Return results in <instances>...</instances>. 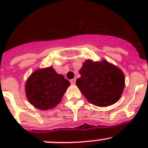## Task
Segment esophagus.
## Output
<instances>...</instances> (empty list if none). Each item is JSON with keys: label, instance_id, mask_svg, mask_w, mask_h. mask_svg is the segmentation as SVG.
<instances>
[{"label": "esophagus", "instance_id": "34e87169", "mask_svg": "<svg viewBox=\"0 0 148 148\" xmlns=\"http://www.w3.org/2000/svg\"><path fill=\"white\" fill-rule=\"evenodd\" d=\"M75 82H76V78H73V79H71L70 80V83H71V84H75Z\"/></svg>", "mask_w": 148, "mask_h": 148}]
</instances>
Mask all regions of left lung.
<instances>
[{"mask_svg": "<svg viewBox=\"0 0 148 148\" xmlns=\"http://www.w3.org/2000/svg\"><path fill=\"white\" fill-rule=\"evenodd\" d=\"M76 85L89 102L98 107L112 105L119 101L125 87V75L119 68L106 60H87L79 70Z\"/></svg>", "mask_w": 148, "mask_h": 148, "instance_id": "left-lung-1", "label": "left lung"}]
</instances>
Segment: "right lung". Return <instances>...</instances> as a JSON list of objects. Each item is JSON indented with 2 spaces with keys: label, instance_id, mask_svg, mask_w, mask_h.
<instances>
[{
  "label": "right lung",
  "instance_id": "1",
  "mask_svg": "<svg viewBox=\"0 0 148 148\" xmlns=\"http://www.w3.org/2000/svg\"><path fill=\"white\" fill-rule=\"evenodd\" d=\"M70 85L67 79L49 66L31 74L26 82V95L35 108L47 110L55 108L61 101Z\"/></svg>",
  "mask_w": 148,
  "mask_h": 148
}]
</instances>
